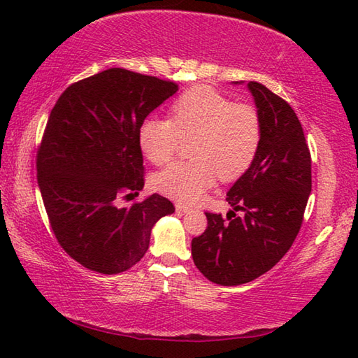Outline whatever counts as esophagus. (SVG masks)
Masks as SVG:
<instances>
[{
    "label": "esophagus",
    "instance_id": "obj_1",
    "mask_svg": "<svg viewBox=\"0 0 358 358\" xmlns=\"http://www.w3.org/2000/svg\"><path fill=\"white\" fill-rule=\"evenodd\" d=\"M175 209H177L178 212H183V214H186V212L191 210V209H189L187 206H185V204H181V203H177V204H175Z\"/></svg>",
    "mask_w": 358,
    "mask_h": 358
}]
</instances>
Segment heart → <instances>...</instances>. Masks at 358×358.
Returning <instances> with one entry per match:
<instances>
[{"instance_id": "heart-1", "label": "heart", "mask_w": 358, "mask_h": 358, "mask_svg": "<svg viewBox=\"0 0 358 358\" xmlns=\"http://www.w3.org/2000/svg\"><path fill=\"white\" fill-rule=\"evenodd\" d=\"M263 124L249 104H235L217 90L196 86L171 108V120L149 115L138 129V146L150 163L166 164L181 140H194L191 163H175L154 177L157 191L181 203H195L220 177L245 175L262 146Z\"/></svg>"}]
</instances>
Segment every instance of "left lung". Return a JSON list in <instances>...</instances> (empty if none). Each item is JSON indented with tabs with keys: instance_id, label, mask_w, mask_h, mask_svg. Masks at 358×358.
Returning <instances> with one entry per match:
<instances>
[{
	"instance_id": "obj_1",
	"label": "left lung",
	"mask_w": 358,
	"mask_h": 358,
	"mask_svg": "<svg viewBox=\"0 0 358 358\" xmlns=\"http://www.w3.org/2000/svg\"><path fill=\"white\" fill-rule=\"evenodd\" d=\"M248 90L263 124L260 150L227 191V220L206 212V231L192 240L195 266L222 286L249 283L283 258L300 231L313 187L310 154L291 106L257 81H249ZM237 210L241 216L234 215Z\"/></svg>"
}]
</instances>
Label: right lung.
<instances>
[{
    "mask_svg": "<svg viewBox=\"0 0 358 358\" xmlns=\"http://www.w3.org/2000/svg\"><path fill=\"white\" fill-rule=\"evenodd\" d=\"M177 90L112 67L69 86L53 106L36 155L38 186L58 243L85 268L106 275L132 268L154 224L175 212L158 194L131 208L117 203L144 186L141 121Z\"/></svg>",
    "mask_w": 358,
    "mask_h": 358,
    "instance_id": "obj_1",
    "label": "right lung"
}]
</instances>
